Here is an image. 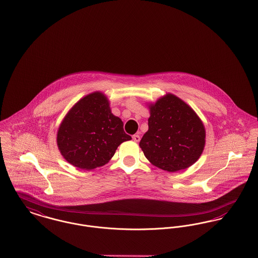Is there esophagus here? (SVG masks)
I'll return each instance as SVG.
<instances>
[{
    "label": "esophagus",
    "instance_id": "1",
    "mask_svg": "<svg viewBox=\"0 0 258 258\" xmlns=\"http://www.w3.org/2000/svg\"><path fill=\"white\" fill-rule=\"evenodd\" d=\"M133 139H134L136 142H139V140H140V137H139L138 135H135V136L133 137Z\"/></svg>",
    "mask_w": 258,
    "mask_h": 258
}]
</instances>
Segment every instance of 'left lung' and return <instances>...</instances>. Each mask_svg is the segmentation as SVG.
<instances>
[{"instance_id":"obj_1","label":"left lung","mask_w":258,"mask_h":258,"mask_svg":"<svg viewBox=\"0 0 258 258\" xmlns=\"http://www.w3.org/2000/svg\"><path fill=\"white\" fill-rule=\"evenodd\" d=\"M148 126L139 146L156 167L175 172L192 166L203 153L204 124L193 109L173 94L150 105Z\"/></svg>"}]
</instances>
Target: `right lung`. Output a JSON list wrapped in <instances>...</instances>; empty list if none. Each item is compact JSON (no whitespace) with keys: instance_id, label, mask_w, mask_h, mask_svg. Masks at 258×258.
I'll return each instance as SVG.
<instances>
[{"instance_id":"right-lung-1","label":"right lung","mask_w":258,"mask_h":258,"mask_svg":"<svg viewBox=\"0 0 258 258\" xmlns=\"http://www.w3.org/2000/svg\"><path fill=\"white\" fill-rule=\"evenodd\" d=\"M131 139L101 92H93L78 101L57 133L61 155L71 165L86 170L104 166L118 146Z\"/></svg>"}]
</instances>
